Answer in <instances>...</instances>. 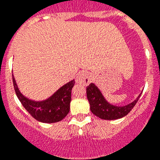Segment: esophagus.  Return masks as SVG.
Returning a JSON list of instances; mask_svg holds the SVG:
<instances>
[{
  "instance_id": "34e87169",
  "label": "esophagus",
  "mask_w": 160,
  "mask_h": 160,
  "mask_svg": "<svg viewBox=\"0 0 160 160\" xmlns=\"http://www.w3.org/2000/svg\"><path fill=\"white\" fill-rule=\"evenodd\" d=\"M90 78H91V76L88 71L79 72V73L76 77V83H80V84L87 86L90 82V79H91Z\"/></svg>"
}]
</instances>
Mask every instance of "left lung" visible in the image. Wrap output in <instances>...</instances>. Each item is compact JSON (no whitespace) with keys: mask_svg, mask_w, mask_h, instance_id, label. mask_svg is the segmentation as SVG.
<instances>
[{"mask_svg":"<svg viewBox=\"0 0 160 160\" xmlns=\"http://www.w3.org/2000/svg\"><path fill=\"white\" fill-rule=\"evenodd\" d=\"M141 94L131 103L125 106H116L109 102L101 90L94 83H90L87 88V96L90 102V111L94 115L105 120L118 119L126 116L135 107Z\"/></svg>","mask_w":160,"mask_h":160,"instance_id":"left-lung-1","label":"left lung"}]
</instances>
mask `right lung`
I'll list each match as a JSON object with an SVG mask.
<instances>
[{
	"label": "right lung",
	"instance_id": "add662e5",
	"mask_svg": "<svg viewBox=\"0 0 160 160\" xmlns=\"http://www.w3.org/2000/svg\"><path fill=\"white\" fill-rule=\"evenodd\" d=\"M14 90L18 99L32 117L44 123H53L62 120L70 111L71 90L74 86V79L63 85L46 99L36 101L24 95L18 88L12 74Z\"/></svg>",
	"mask_w": 160,
	"mask_h": 160
}]
</instances>
